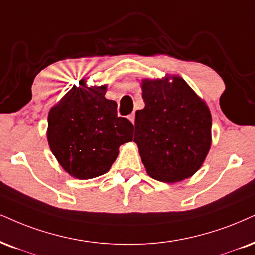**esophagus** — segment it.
I'll return each mask as SVG.
<instances>
[{"label": "esophagus", "instance_id": "34e87169", "mask_svg": "<svg viewBox=\"0 0 255 255\" xmlns=\"http://www.w3.org/2000/svg\"><path fill=\"white\" fill-rule=\"evenodd\" d=\"M128 119H130L132 124H134V113H131V115L128 116Z\"/></svg>", "mask_w": 255, "mask_h": 255}]
</instances>
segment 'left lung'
I'll return each mask as SVG.
<instances>
[{"label":"left lung","instance_id":"obj_1","mask_svg":"<svg viewBox=\"0 0 255 255\" xmlns=\"http://www.w3.org/2000/svg\"><path fill=\"white\" fill-rule=\"evenodd\" d=\"M142 90L145 108L136 112L133 142L147 175L168 183L190 177L212 145L209 108L178 75L144 79Z\"/></svg>","mask_w":255,"mask_h":255}]
</instances>
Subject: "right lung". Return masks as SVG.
I'll return each mask as SVG.
<instances>
[{
	"label": "right lung",
	"instance_id": "1",
	"mask_svg": "<svg viewBox=\"0 0 255 255\" xmlns=\"http://www.w3.org/2000/svg\"><path fill=\"white\" fill-rule=\"evenodd\" d=\"M81 79L48 113L47 139L53 155L79 180L106 174L119 146L131 142L133 124L118 117L117 103L105 98L106 85L87 87Z\"/></svg>",
	"mask_w": 255,
	"mask_h": 255
}]
</instances>
